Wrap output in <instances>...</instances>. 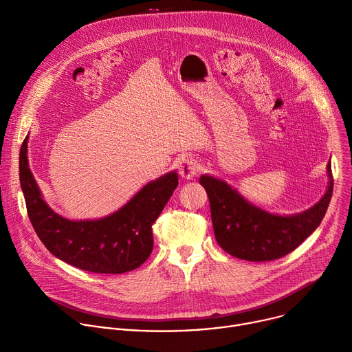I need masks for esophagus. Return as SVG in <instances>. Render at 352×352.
<instances>
[{"instance_id":"esophagus-1","label":"esophagus","mask_w":352,"mask_h":352,"mask_svg":"<svg viewBox=\"0 0 352 352\" xmlns=\"http://www.w3.org/2000/svg\"><path fill=\"white\" fill-rule=\"evenodd\" d=\"M199 171H200V163L195 159L186 157L179 163V174L186 179L195 177Z\"/></svg>"}]
</instances>
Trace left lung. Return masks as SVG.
Returning a JSON list of instances; mask_svg holds the SVG:
<instances>
[{
  "mask_svg": "<svg viewBox=\"0 0 352 352\" xmlns=\"http://www.w3.org/2000/svg\"><path fill=\"white\" fill-rule=\"evenodd\" d=\"M329 188L319 202L307 212L270 214L249 202L227 182L202 175L200 185L208 192L217 243L227 254L249 261L280 259L302 243L322 223L333 195L331 164H327Z\"/></svg>",
  "mask_w": 352,
  "mask_h": 352,
  "instance_id": "obj_1",
  "label": "left lung"
}]
</instances>
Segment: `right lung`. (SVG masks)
Instances as JSON below:
<instances>
[{
	"mask_svg": "<svg viewBox=\"0 0 352 352\" xmlns=\"http://www.w3.org/2000/svg\"><path fill=\"white\" fill-rule=\"evenodd\" d=\"M28 138L21 147V186L29 220L44 246L78 269L121 274L139 267L153 250L152 226L178 185L168 173L144 185L116 213L86 221L61 217L47 206L28 166Z\"/></svg>",
	"mask_w": 352,
	"mask_h": 352,
	"instance_id": "1",
	"label": "right lung"
}]
</instances>
